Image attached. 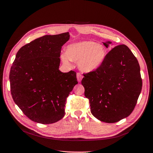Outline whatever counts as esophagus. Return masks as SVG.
<instances>
[{
	"label": "esophagus",
	"instance_id": "obj_1",
	"mask_svg": "<svg viewBox=\"0 0 153 153\" xmlns=\"http://www.w3.org/2000/svg\"><path fill=\"white\" fill-rule=\"evenodd\" d=\"M76 77H77V80L78 82H80L82 79L83 78V75L80 73H76Z\"/></svg>",
	"mask_w": 153,
	"mask_h": 153
}]
</instances>
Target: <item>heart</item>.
I'll return each mask as SVG.
<instances>
[{
	"label": "heart",
	"instance_id": "heart-1",
	"mask_svg": "<svg viewBox=\"0 0 153 153\" xmlns=\"http://www.w3.org/2000/svg\"><path fill=\"white\" fill-rule=\"evenodd\" d=\"M106 49L102 45L93 41H81L68 46V53H63L61 59L64 63L78 61L83 71L90 72L98 68L106 56Z\"/></svg>",
	"mask_w": 153,
	"mask_h": 153
}]
</instances>
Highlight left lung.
<instances>
[{
	"label": "left lung",
	"instance_id": "8db88e82",
	"mask_svg": "<svg viewBox=\"0 0 153 153\" xmlns=\"http://www.w3.org/2000/svg\"><path fill=\"white\" fill-rule=\"evenodd\" d=\"M108 43L103 44L108 47ZM84 76L82 84L85 96L96 118L114 123L131 114L142 91V81L139 64L126 45L115 46L98 68Z\"/></svg>",
	"mask_w": 153,
	"mask_h": 153
}]
</instances>
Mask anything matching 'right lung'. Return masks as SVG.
<instances>
[{"label":"right lung","instance_id":"right-lung-1","mask_svg":"<svg viewBox=\"0 0 153 153\" xmlns=\"http://www.w3.org/2000/svg\"><path fill=\"white\" fill-rule=\"evenodd\" d=\"M69 32L45 35L18 50L10 73L12 98L26 116L41 124H52L65 115L66 99L78 84L74 71L59 69L62 46Z\"/></svg>","mask_w":153,"mask_h":153}]
</instances>
